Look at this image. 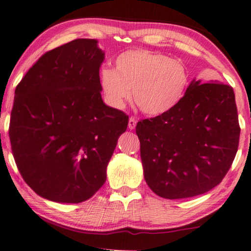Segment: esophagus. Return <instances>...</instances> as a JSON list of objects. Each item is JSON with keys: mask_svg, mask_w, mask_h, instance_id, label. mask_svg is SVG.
I'll use <instances>...</instances> for the list:
<instances>
[{"mask_svg": "<svg viewBox=\"0 0 251 251\" xmlns=\"http://www.w3.org/2000/svg\"><path fill=\"white\" fill-rule=\"evenodd\" d=\"M136 119L135 117H129L128 119V128L129 129H134L136 127Z\"/></svg>", "mask_w": 251, "mask_h": 251, "instance_id": "esophagus-1", "label": "esophagus"}]
</instances>
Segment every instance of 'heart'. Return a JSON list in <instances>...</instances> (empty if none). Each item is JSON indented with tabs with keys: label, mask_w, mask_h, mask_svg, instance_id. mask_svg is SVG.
I'll return each mask as SVG.
<instances>
[{
	"label": "heart",
	"mask_w": 251,
	"mask_h": 251,
	"mask_svg": "<svg viewBox=\"0 0 251 251\" xmlns=\"http://www.w3.org/2000/svg\"><path fill=\"white\" fill-rule=\"evenodd\" d=\"M189 71L180 59L148 50H130L118 55L115 70L102 67L99 84L107 102L123 109L130 99L150 116L169 113L188 89Z\"/></svg>",
	"instance_id": "1"
}]
</instances>
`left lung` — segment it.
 <instances>
[{"label":"left lung","mask_w":251,"mask_h":251,"mask_svg":"<svg viewBox=\"0 0 251 251\" xmlns=\"http://www.w3.org/2000/svg\"><path fill=\"white\" fill-rule=\"evenodd\" d=\"M144 178L156 195L193 197L222 181L237 154L240 137L232 87L193 80L169 113L140 121Z\"/></svg>","instance_id":"8db88e82"}]
</instances>
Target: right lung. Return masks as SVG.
<instances>
[{"label": "right lung", "mask_w": 251, "mask_h": 251, "mask_svg": "<svg viewBox=\"0 0 251 251\" xmlns=\"http://www.w3.org/2000/svg\"><path fill=\"white\" fill-rule=\"evenodd\" d=\"M96 39L45 53L16 88L9 135L14 161L36 194L81 203L101 188L128 116L104 104Z\"/></svg>", "instance_id": "add662e5"}]
</instances>
